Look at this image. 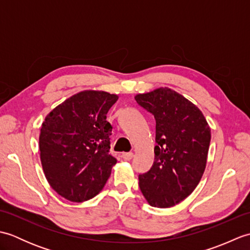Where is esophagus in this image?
Segmentation results:
<instances>
[{
    "mask_svg": "<svg viewBox=\"0 0 250 250\" xmlns=\"http://www.w3.org/2000/svg\"><path fill=\"white\" fill-rule=\"evenodd\" d=\"M121 157H122V159H124V160L129 161V160H131L132 157H133V152H124V153H122Z\"/></svg>",
    "mask_w": 250,
    "mask_h": 250,
    "instance_id": "obj_1",
    "label": "esophagus"
}]
</instances>
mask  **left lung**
Masks as SVG:
<instances>
[{
  "instance_id": "8db88e82",
  "label": "left lung",
  "mask_w": 250,
  "mask_h": 250,
  "mask_svg": "<svg viewBox=\"0 0 250 250\" xmlns=\"http://www.w3.org/2000/svg\"><path fill=\"white\" fill-rule=\"evenodd\" d=\"M135 101L156 119L155 161L139 175L148 203L159 208L178 204L192 193L203 176L210 128L202 111L169 88L136 94Z\"/></svg>"
}]
</instances>
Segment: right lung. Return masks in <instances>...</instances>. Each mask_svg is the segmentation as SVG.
<instances>
[{"label":"right lung","instance_id":"add662e5","mask_svg":"<svg viewBox=\"0 0 250 250\" xmlns=\"http://www.w3.org/2000/svg\"><path fill=\"white\" fill-rule=\"evenodd\" d=\"M118 95L86 90L46 116L40 134L45 176L72 202L92 199L103 189L117 160L109 153L113 126L106 120Z\"/></svg>","mask_w":250,"mask_h":250}]
</instances>
